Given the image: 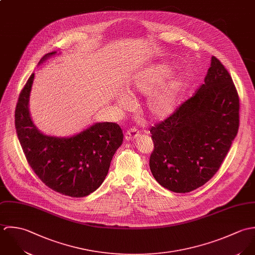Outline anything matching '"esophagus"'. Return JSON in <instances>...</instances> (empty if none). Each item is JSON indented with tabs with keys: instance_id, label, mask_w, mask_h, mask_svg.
I'll list each match as a JSON object with an SVG mask.
<instances>
[{
	"instance_id": "34e87169",
	"label": "esophagus",
	"mask_w": 255,
	"mask_h": 255,
	"mask_svg": "<svg viewBox=\"0 0 255 255\" xmlns=\"http://www.w3.org/2000/svg\"><path fill=\"white\" fill-rule=\"evenodd\" d=\"M139 136H140V132H139L137 129H135V128L130 129V130H128V131L125 133V139H126L127 141H132V140L136 139V138L139 137Z\"/></svg>"
}]
</instances>
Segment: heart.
<instances>
[{"label": "heart", "mask_w": 255, "mask_h": 255, "mask_svg": "<svg viewBox=\"0 0 255 255\" xmlns=\"http://www.w3.org/2000/svg\"><path fill=\"white\" fill-rule=\"evenodd\" d=\"M171 68L167 65H158L137 72L129 85V92L139 94H150L158 88L161 83L170 75ZM188 86V80L180 76L164 85L149 102V112L154 118H161L171 113L179 101L181 95ZM127 100L123 98L121 103Z\"/></svg>", "instance_id": "b5f03b06"}]
</instances>
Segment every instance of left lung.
Returning <instances> with one entry per match:
<instances>
[{
  "instance_id": "8db88e82",
  "label": "left lung",
  "mask_w": 255,
  "mask_h": 255,
  "mask_svg": "<svg viewBox=\"0 0 255 255\" xmlns=\"http://www.w3.org/2000/svg\"><path fill=\"white\" fill-rule=\"evenodd\" d=\"M240 126V99L233 79L213 56L204 84L165 120L150 129V168L164 188L186 193L219 170Z\"/></svg>"
}]
</instances>
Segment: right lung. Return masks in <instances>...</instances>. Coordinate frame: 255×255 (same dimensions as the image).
Instances as JSON below:
<instances>
[{
    "label": "right lung",
    "instance_id": "right-lung-1",
    "mask_svg": "<svg viewBox=\"0 0 255 255\" xmlns=\"http://www.w3.org/2000/svg\"><path fill=\"white\" fill-rule=\"evenodd\" d=\"M56 52L44 55L39 64ZM34 74L21 90L14 124L22 151L40 180L52 190L70 197L96 191L107 175L112 156L121 146L123 132L117 123H96L70 138L42 134L33 124L28 102Z\"/></svg>",
    "mask_w": 255,
    "mask_h": 255
}]
</instances>
